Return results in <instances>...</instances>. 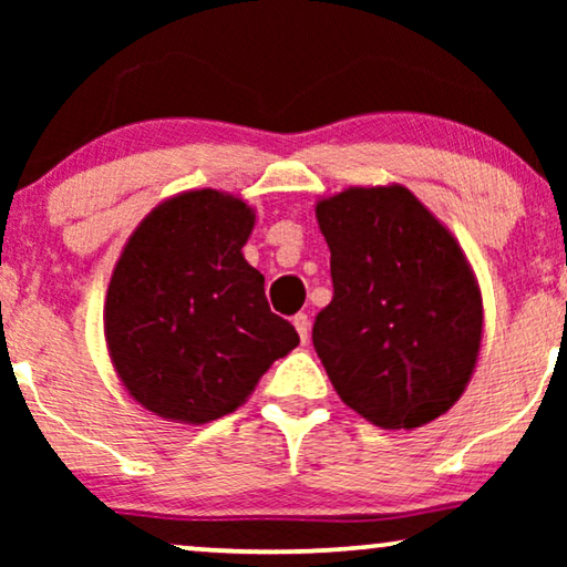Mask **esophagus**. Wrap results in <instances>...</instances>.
Wrapping results in <instances>:
<instances>
[{
    "label": "esophagus",
    "mask_w": 567,
    "mask_h": 567,
    "mask_svg": "<svg viewBox=\"0 0 567 567\" xmlns=\"http://www.w3.org/2000/svg\"><path fill=\"white\" fill-rule=\"evenodd\" d=\"M293 328H297L301 343H307V340H309V317L307 315L293 317Z\"/></svg>",
    "instance_id": "obj_1"
}]
</instances>
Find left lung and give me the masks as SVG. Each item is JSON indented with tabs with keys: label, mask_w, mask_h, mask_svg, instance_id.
<instances>
[{
	"label": "left lung",
	"mask_w": 567,
	"mask_h": 567,
	"mask_svg": "<svg viewBox=\"0 0 567 567\" xmlns=\"http://www.w3.org/2000/svg\"><path fill=\"white\" fill-rule=\"evenodd\" d=\"M332 301L312 343L338 398L384 431H413L467 390L483 343V293L446 224L405 185L322 196Z\"/></svg>",
	"instance_id": "obj_1"
}]
</instances>
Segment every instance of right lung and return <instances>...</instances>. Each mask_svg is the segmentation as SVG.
<instances>
[{
	"label": "right lung",
	"instance_id": "add662e5",
	"mask_svg": "<svg viewBox=\"0 0 567 567\" xmlns=\"http://www.w3.org/2000/svg\"><path fill=\"white\" fill-rule=\"evenodd\" d=\"M252 227L245 198L198 188L154 206L123 245L105 291V346L150 413L185 425L235 413L299 346L243 255Z\"/></svg>",
	"mask_w": 567,
	"mask_h": 567
}]
</instances>
